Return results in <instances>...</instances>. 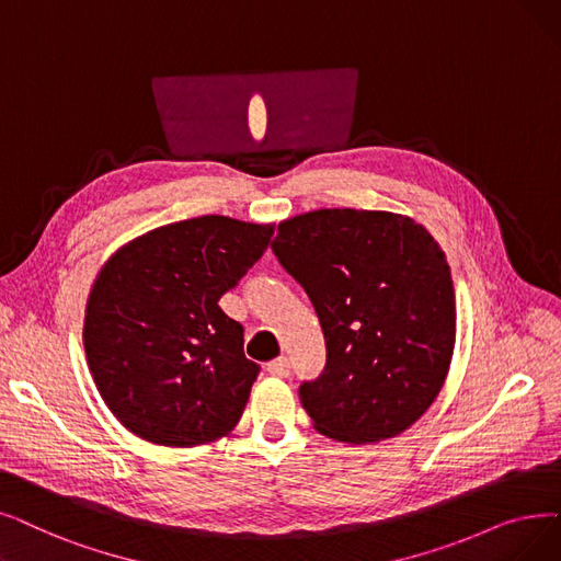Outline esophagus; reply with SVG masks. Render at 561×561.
I'll list each match as a JSON object with an SVG mask.
<instances>
[{"instance_id": "1", "label": "esophagus", "mask_w": 561, "mask_h": 561, "mask_svg": "<svg viewBox=\"0 0 561 561\" xmlns=\"http://www.w3.org/2000/svg\"><path fill=\"white\" fill-rule=\"evenodd\" d=\"M267 374L286 378V376L290 374V362H288V357H277V359H273V362H267Z\"/></svg>"}]
</instances>
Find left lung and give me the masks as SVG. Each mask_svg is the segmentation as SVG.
Segmentation results:
<instances>
[{"mask_svg": "<svg viewBox=\"0 0 561 561\" xmlns=\"http://www.w3.org/2000/svg\"><path fill=\"white\" fill-rule=\"evenodd\" d=\"M271 248L325 336V369L300 385L313 428L364 445L415 424L456 344L451 273L433 236L397 213L321 208L284 220Z\"/></svg>", "mask_w": 561, "mask_h": 561, "instance_id": "8db88e82", "label": "left lung"}]
</instances>
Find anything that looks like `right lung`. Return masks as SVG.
<instances>
[{"label": "right lung", "instance_id": "1", "mask_svg": "<svg viewBox=\"0 0 561 561\" xmlns=\"http://www.w3.org/2000/svg\"><path fill=\"white\" fill-rule=\"evenodd\" d=\"M271 238L273 225L202 215L126 242L101 267L82 330L89 371L141 440L194 447L238 424L261 367L217 302Z\"/></svg>", "mask_w": 561, "mask_h": 561}]
</instances>
